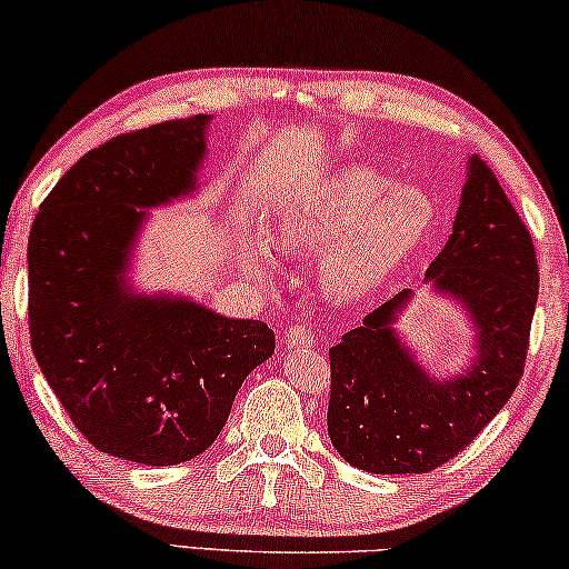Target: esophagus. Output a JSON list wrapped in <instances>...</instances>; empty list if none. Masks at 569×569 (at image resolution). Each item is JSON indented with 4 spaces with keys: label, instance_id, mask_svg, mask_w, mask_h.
I'll use <instances>...</instances> for the list:
<instances>
[{
    "label": "esophagus",
    "instance_id": "34e87169",
    "mask_svg": "<svg viewBox=\"0 0 569 569\" xmlns=\"http://www.w3.org/2000/svg\"><path fill=\"white\" fill-rule=\"evenodd\" d=\"M282 341H284L287 349H302V347H313L316 337H313V331L308 329V326L298 323V326H292V329L284 331Z\"/></svg>",
    "mask_w": 569,
    "mask_h": 569
}]
</instances>
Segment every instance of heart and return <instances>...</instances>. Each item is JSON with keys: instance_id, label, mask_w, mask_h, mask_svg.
<instances>
[{"instance_id": "1", "label": "heart", "mask_w": 569, "mask_h": 569, "mask_svg": "<svg viewBox=\"0 0 569 569\" xmlns=\"http://www.w3.org/2000/svg\"><path fill=\"white\" fill-rule=\"evenodd\" d=\"M435 220L417 186H393L370 166H345L295 201L274 224L282 253H323L318 282L333 302H360L383 290ZM240 263L256 279L274 274V253L259 236L243 238Z\"/></svg>"}]
</instances>
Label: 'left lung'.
Instances as JSON below:
<instances>
[{
    "mask_svg": "<svg viewBox=\"0 0 569 569\" xmlns=\"http://www.w3.org/2000/svg\"><path fill=\"white\" fill-rule=\"evenodd\" d=\"M425 282L466 308L477 357L453 378H432L415 360L393 329L411 290L347 331L329 349V438L362 471L438 469L492 422L523 376L539 263L531 232L485 160H469L453 232Z\"/></svg>",
    "mask_w": 569,
    "mask_h": 569,
    "instance_id": "left-lung-1",
    "label": "left lung"
}]
</instances>
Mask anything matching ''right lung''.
Listing matches in <instances>:
<instances>
[{"label": "right lung", "instance_id": "right-lung-1", "mask_svg": "<svg viewBox=\"0 0 569 569\" xmlns=\"http://www.w3.org/2000/svg\"><path fill=\"white\" fill-rule=\"evenodd\" d=\"M199 113L129 131L82 154L43 199L28 240V318L38 368L92 446L144 466L204 453L248 372L274 352L263 321L127 282L144 209L197 189Z\"/></svg>", "mask_w": 569, "mask_h": 569}]
</instances>
